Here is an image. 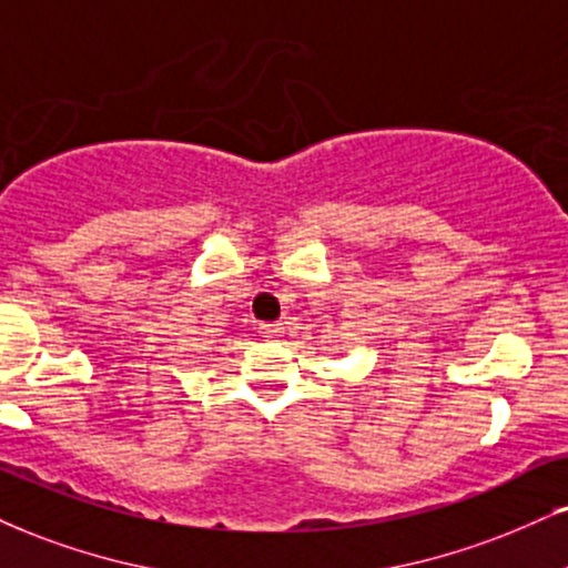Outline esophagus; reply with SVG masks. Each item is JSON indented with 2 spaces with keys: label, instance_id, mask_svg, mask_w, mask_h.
<instances>
[{
  "label": "esophagus",
  "instance_id": "34e87169",
  "mask_svg": "<svg viewBox=\"0 0 568 568\" xmlns=\"http://www.w3.org/2000/svg\"><path fill=\"white\" fill-rule=\"evenodd\" d=\"M258 333H262V338L272 341V338L283 336V327H280V323H264V325H258Z\"/></svg>",
  "mask_w": 568,
  "mask_h": 568
}]
</instances>
